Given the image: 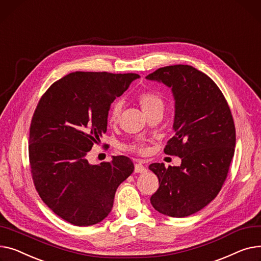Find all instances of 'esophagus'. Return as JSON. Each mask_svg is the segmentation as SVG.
<instances>
[{
    "instance_id": "1",
    "label": "esophagus",
    "mask_w": 261,
    "mask_h": 261,
    "mask_svg": "<svg viewBox=\"0 0 261 261\" xmlns=\"http://www.w3.org/2000/svg\"><path fill=\"white\" fill-rule=\"evenodd\" d=\"M135 172L136 173H145L146 172V167L144 166L143 162L140 161V160H137L136 163H135Z\"/></svg>"
}]
</instances>
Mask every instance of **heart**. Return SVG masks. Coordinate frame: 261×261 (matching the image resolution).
<instances>
[{"mask_svg":"<svg viewBox=\"0 0 261 261\" xmlns=\"http://www.w3.org/2000/svg\"><path fill=\"white\" fill-rule=\"evenodd\" d=\"M138 101L141 106L142 111L147 116L148 114H151L154 112H163L164 109V100L161 97L160 94L156 93V91L148 90L144 91V93L140 94L138 97ZM122 111V104L119 101H115L109 110V114H107V121L112 125H115L118 123L120 115ZM122 148L128 150V151H135L140 152V154H145L148 147L146 145L145 141L142 140H136L130 143L124 144Z\"/></svg>","mask_w":261,"mask_h":261,"instance_id":"1","label":"heart"}]
</instances>
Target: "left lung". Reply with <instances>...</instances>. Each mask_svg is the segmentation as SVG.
<instances>
[{"mask_svg":"<svg viewBox=\"0 0 261 261\" xmlns=\"http://www.w3.org/2000/svg\"><path fill=\"white\" fill-rule=\"evenodd\" d=\"M146 79L172 88L175 136L164 152L181 158L180 166L149 165L160 185L150 203L163 215L187 217L214 200L226 179L236 144L233 116L216 83L193 66L161 67Z\"/></svg>","mask_w":261,"mask_h":261,"instance_id":"1","label":"left lung"}]
</instances>
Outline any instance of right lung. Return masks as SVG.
Masks as SVG:
<instances>
[{
	"label": "right lung",
	"mask_w": 261,
	"mask_h": 261,
	"mask_svg": "<svg viewBox=\"0 0 261 261\" xmlns=\"http://www.w3.org/2000/svg\"><path fill=\"white\" fill-rule=\"evenodd\" d=\"M139 78L137 73L75 71L41 97L29 132V164L43 202L76 226L102 221L118 187L133 172L125 156L89 164L87 152L106 133L111 104Z\"/></svg>",
	"instance_id": "add662e5"
}]
</instances>
